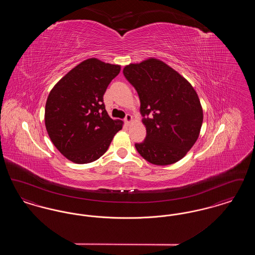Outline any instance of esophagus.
<instances>
[{"instance_id":"esophagus-1","label":"esophagus","mask_w":255,"mask_h":255,"mask_svg":"<svg viewBox=\"0 0 255 255\" xmlns=\"http://www.w3.org/2000/svg\"><path fill=\"white\" fill-rule=\"evenodd\" d=\"M132 120H133V118H132V116L129 115V114H127L126 117H125V119H124V121H125V122H126L127 124H129L130 122H132Z\"/></svg>"}]
</instances>
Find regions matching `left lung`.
I'll use <instances>...</instances> for the list:
<instances>
[{
    "instance_id": "8db88e82",
    "label": "left lung",
    "mask_w": 255,
    "mask_h": 255,
    "mask_svg": "<svg viewBox=\"0 0 255 255\" xmlns=\"http://www.w3.org/2000/svg\"><path fill=\"white\" fill-rule=\"evenodd\" d=\"M140 100L145 139L138 154L157 165L183 158L194 145L203 124V109L193 87L162 61L150 58L123 69Z\"/></svg>"
}]
</instances>
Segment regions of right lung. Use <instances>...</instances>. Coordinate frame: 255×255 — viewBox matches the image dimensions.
<instances>
[{
	"label": "right lung",
	"mask_w": 255,
	"mask_h": 255,
	"mask_svg": "<svg viewBox=\"0 0 255 255\" xmlns=\"http://www.w3.org/2000/svg\"><path fill=\"white\" fill-rule=\"evenodd\" d=\"M121 66L96 58L83 61L50 91L45 124L62 155L75 163L97 160L109 148L122 122L112 120L103 96Z\"/></svg>",
	"instance_id": "right-lung-1"
}]
</instances>
